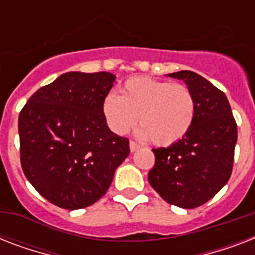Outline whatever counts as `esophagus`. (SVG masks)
<instances>
[{
    "mask_svg": "<svg viewBox=\"0 0 255 255\" xmlns=\"http://www.w3.org/2000/svg\"><path fill=\"white\" fill-rule=\"evenodd\" d=\"M139 148H140L139 144H136L135 141H129V149H131V152L137 151V149H139Z\"/></svg>",
    "mask_w": 255,
    "mask_h": 255,
    "instance_id": "1",
    "label": "esophagus"
}]
</instances>
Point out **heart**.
Returning <instances> with one entry per match:
<instances>
[{
	"label": "heart",
	"instance_id": "b5f03b06",
	"mask_svg": "<svg viewBox=\"0 0 255 255\" xmlns=\"http://www.w3.org/2000/svg\"><path fill=\"white\" fill-rule=\"evenodd\" d=\"M106 123L116 135H126L139 119V136L157 145L181 140L192 127L196 100L189 88L148 77L129 78L119 95L107 94L102 102Z\"/></svg>",
	"mask_w": 255,
	"mask_h": 255
}]
</instances>
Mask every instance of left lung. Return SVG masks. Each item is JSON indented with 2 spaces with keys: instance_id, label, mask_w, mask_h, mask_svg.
I'll return each mask as SVG.
<instances>
[{
  "instance_id": "8db88e82",
  "label": "left lung",
  "mask_w": 255,
  "mask_h": 255,
  "mask_svg": "<svg viewBox=\"0 0 255 255\" xmlns=\"http://www.w3.org/2000/svg\"><path fill=\"white\" fill-rule=\"evenodd\" d=\"M185 82L196 100L192 127L181 140L152 149L148 181L163 200L184 209L205 204L224 188L233 169L237 124L221 90L193 71L168 74Z\"/></svg>"
}]
</instances>
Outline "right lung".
Instances as JSON below:
<instances>
[{"label":"right lung","instance_id":"1","mask_svg":"<svg viewBox=\"0 0 255 255\" xmlns=\"http://www.w3.org/2000/svg\"><path fill=\"white\" fill-rule=\"evenodd\" d=\"M115 75L62 74L30 96L18 118L26 178L54 205L75 210L106 194L129 141L108 128L102 102Z\"/></svg>","mask_w":255,"mask_h":255}]
</instances>
